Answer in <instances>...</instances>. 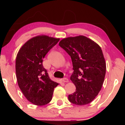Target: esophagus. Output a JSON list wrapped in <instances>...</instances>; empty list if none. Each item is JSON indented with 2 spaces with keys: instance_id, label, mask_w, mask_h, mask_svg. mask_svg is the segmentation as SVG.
Wrapping results in <instances>:
<instances>
[{
  "instance_id": "obj_1",
  "label": "esophagus",
  "mask_w": 125,
  "mask_h": 125,
  "mask_svg": "<svg viewBox=\"0 0 125 125\" xmlns=\"http://www.w3.org/2000/svg\"><path fill=\"white\" fill-rule=\"evenodd\" d=\"M62 82H64V83H68V82H69V80L67 78H64V79H62Z\"/></svg>"
}]
</instances>
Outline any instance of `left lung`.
I'll return each mask as SVG.
<instances>
[{
  "mask_svg": "<svg viewBox=\"0 0 125 125\" xmlns=\"http://www.w3.org/2000/svg\"><path fill=\"white\" fill-rule=\"evenodd\" d=\"M59 45L72 61L71 80L76 90L69 95V101L77 105L89 104L98 95L104 81L106 62L101 47L83 35L64 38Z\"/></svg>",
  "mask_w": 125,
  "mask_h": 125,
  "instance_id": "obj_1",
  "label": "left lung"
}]
</instances>
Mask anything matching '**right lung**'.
Wrapping results in <instances>:
<instances>
[{"label": "right lung", "instance_id": "right-lung-1", "mask_svg": "<svg viewBox=\"0 0 125 125\" xmlns=\"http://www.w3.org/2000/svg\"><path fill=\"white\" fill-rule=\"evenodd\" d=\"M59 41V38L36 36L25 42L17 54L15 70L18 85L27 100L34 105L49 103L54 88L59 84L50 79L42 64L46 54Z\"/></svg>", "mask_w": 125, "mask_h": 125}]
</instances>
